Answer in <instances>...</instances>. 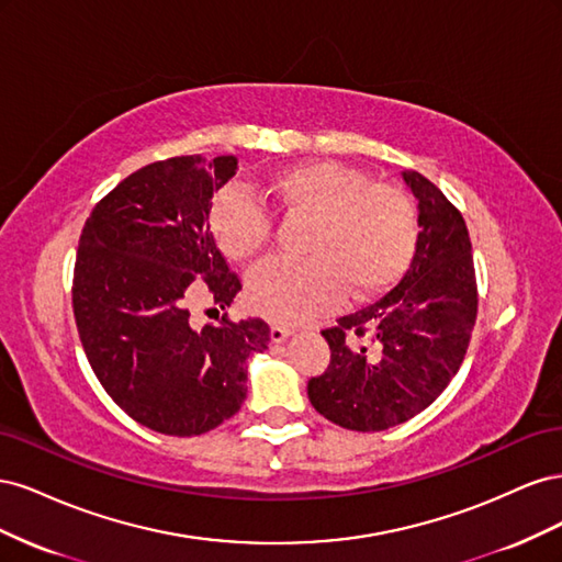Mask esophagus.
<instances>
[{"label":"esophagus","instance_id":"34e87169","mask_svg":"<svg viewBox=\"0 0 562 562\" xmlns=\"http://www.w3.org/2000/svg\"><path fill=\"white\" fill-rule=\"evenodd\" d=\"M271 342H283V339H288L293 335V328L291 326H281V323H271Z\"/></svg>","mask_w":562,"mask_h":562}]
</instances>
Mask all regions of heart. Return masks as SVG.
Masks as SVG:
<instances>
[{"mask_svg": "<svg viewBox=\"0 0 562 562\" xmlns=\"http://www.w3.org/2000/svg\"><path fill=\"white\" fill-rule=\"evenodd\" d=\"M265 190L285 217L312 220L302 244L307 260H271L248 277L250 307L271 321L312 318L347 291L353 300L380 295L413 262L417 213L396 184L370 182L339 161H304L281 168ZM209 227L232 262L252 260L271 239L267 213L232 187L215 196Z\"/></svg>", "mask_w": 562, "mask_h": 562, "instance_id": "obj_1", "label": "heart"}]
</instances>
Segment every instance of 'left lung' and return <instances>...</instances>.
Masks as SVG:
<instances>
[{"instance_id": "obj_1", "label": "left lung", "mask_w": 562, "mask_h": 562, "mask_svg": "<svg viewBox=\"0 0 562 562\" xmlns=\"http://www.w3.org/2000/svg\"><path fill=\"white\" fill-rule=\"evenodd\" d=\"M401 176L419 211L411 269L382 300L321 333L330 363L307 384L316 411L351 431L396 427L443 394L479 312L462 213L422 173Z\"/></svg>"}]
</instances>
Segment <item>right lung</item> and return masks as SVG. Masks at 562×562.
<instances>
[{"label": "right lung", "instance_id": "right-lung-1", "mask_svg": "<svg viewBox=\"0 0 562 562\" xmlns=\"http://www.w3.org/2000/svg\"><path fill=\"white\" fill-rule=\"evenodd\" d=\"M234 155L173 157L131 173L83 225L72 307L87 359L110 398L143 427L199 436L239 413L246 361L269 345L262 318L194 328L206 291L220 310L241 291L209 227Z\"/></svg>", "mask_w": 562, "mask_h": 562}]
</instances>
